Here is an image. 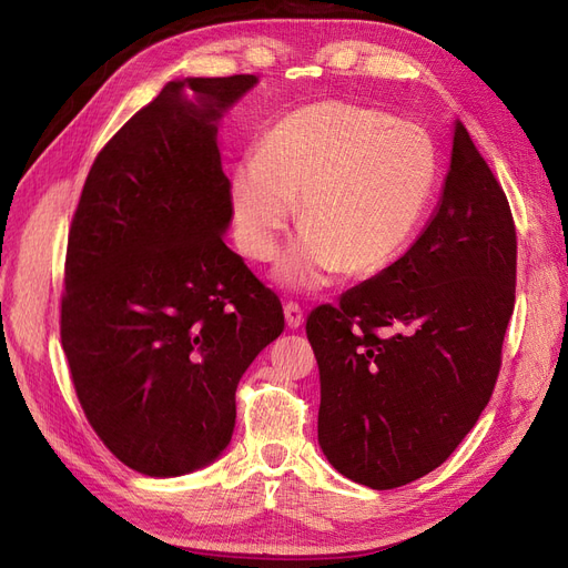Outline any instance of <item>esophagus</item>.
Instances as JSON below:
<instances>
[{"instance_id": "esophagus-1", "label": "esophagus", "mask_w": 568, "mask_h": 568, "mask_svg": "<svg viewBox=\"0 0 568 568\" xmlns=\"http://www.w3.org/2000/svg\"><path fill=\"white\" fill-rule=\"evenodd\" d=\"M284 320H286V326L288 329H298V326L303 324V311L298 303H286L284 305Z\"/></svg>"}]
</instances>
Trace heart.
<instances>
[{"label": "heart", "mask_w": 568, "mask_h": 568, "mask_svg": "<svg viewBox=\"0 0 568 568\" xmlns=\"http://www.w3.org/2000/svg\"><path fill=\"white\" fill-rule=\"evenodd\" d=\"M436 178V146L422 125L336 101L305 106L277 120L255 159L236 165V244L253 261L277 257L298 201L305 232L274 280L313 294L341 267L372 274L388 265L417 232Z\"/></svg>", "instance_id": "b5f03b06"}]
</instances>
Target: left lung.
<instances>
[{"mask_svg": "<svg viewBox=\"0 0 568 568\" xmlns=\"http://www.w3.org/2000/svg\"><path fill=\"white\" fill-rule=\"evenodd\" d=\"M514 284L507 196L455 120L443 196L417 242L305 324L320 367L317 440L338 474L388 490L455 453L493 395Z\"/></svg>", "mask_w": 568, "mask_h": 568, "instance_id": "left-lung-1", "label": "left lung"}]
</instances>
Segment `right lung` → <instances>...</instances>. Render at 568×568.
Masks as SVG:
<instances>
[{
	"label": "right lung",
	"instance_id": "add662e5",
	"mask_svg": "<svg viewBox=\"0 0 568 568\" xmlns=\"http://www.w3.org/2000/svg\"><path fill=\"white\" fill-rule=\"evenodd\" d=\"M255 75L168 82L101 149L68 234L61 343L78 400L130 469L209 467L234 393L284 332L280 298L225 246L217 128Z\"/></svg>",
	"mask_w": 568,
	"mask_h": 568
}]
</instances>
